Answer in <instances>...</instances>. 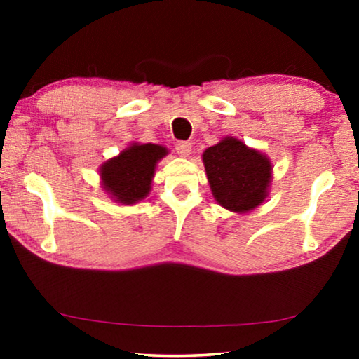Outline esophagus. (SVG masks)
<instances>
[{"label": "esophagus", "mask_w": 359, "mask_h": 359, "mask_svg": "<svg viewBox=\"0 0 359 359\" xmlns=\"http://www.w3.org/2000/svg\"><path fill=\"white\" fill-rule=\"evenodd\" d=\"M175 149H176V154L181 155V156H189L191 155V150H193V149H191L189 142H183V140L178 142Z\"/></svg>", "instance_id": "obj_1"}]
</instances>
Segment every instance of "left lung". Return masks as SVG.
Instances as JSON below:
<instances>
[{
  "instance_id": "1",
  "label": "left lung",
  "mask_w": 359,
  "mask_h": 359,
  "mask_svg": "<svg viewBox=\"0 0 359 359\" xmlns=\"http://www.w3.org/2000/svg\"><path fill=\"white\" fill-rule=\"evenodd\" d=\"M210 191L222 208L245 214L266 199L271 183V161L242 140L225 137L203 154Z\"/></svg>"
}]
</instances>
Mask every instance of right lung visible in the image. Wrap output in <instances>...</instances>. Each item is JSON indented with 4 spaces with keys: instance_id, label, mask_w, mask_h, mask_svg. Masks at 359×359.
<instances>
[{
    "instance_id": "1",
    "label": "right lung",
    "mask_w": 359,
    "mask_h": 359,
    "mask_svg": "<svg viewBox=\"0 0 359 359\" xmlns=\"http://www.w3.org/2000/svg\"><path fill=\"white\" fill-rule=\"evenodd\" d=\"M168 150L155 144H132L100 168L102 188L116 203L135 204L150 193L156 163Z\"/></svg>"
}]
</instances>
